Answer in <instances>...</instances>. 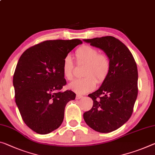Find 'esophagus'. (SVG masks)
<instances>
[{
    "label": "esophagus",
    "instance_id": "esophagus-1",
    "mask_svg": "<svg viewBox=\"0 0 155 155\" xmlns=\"http://www.w3.org/2000/svg\"><path fill=\"white\" fill-rule=\"evenodd\" d=\"M81 98H83V97L81 95H79V94H77V97H76V99H77V100H78V99H81Z\"/></svg>",
    "mask_w": 155,
    "mask_h": 155
}]
</instances>
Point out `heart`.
<instances>
[{
    "label": "heart",
    "instance_id": "b5f03b06",
    "mask_svg": "<svg viewBox=\"0 0 155 155\" xmlns=\"http://www.w3.org/2000/svg\"><path fill=\"white\" fill-rule=\"evenodd\" d=\"M78 63L85 64L83 74L85 77L76 79L68 85L70 89L77 94H86L96 87L97 81L101 83L107 77L110 70V61L106 55L89 45H83L75 52ZM74 63L70 55L65 56L63 62V72L68 80L73 78Z\"/></svg>",
    "mask_w": 155,
    "mask_h": 155
}]
</instances>
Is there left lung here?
<instances>
[{"label": "left lung", "mask_w": 155, "mask_h": 155, "mask_svg": "<svg viewBox=\"0 0 155 155\" xmlns=\"http://www.w3.org/2000/svg\"><path fill=\"white\" fill-rule=\"evenodd\" d=\"M83 41L104 51L110 61L107 77L99 89L88 94L92 107L83 114L91 128L108 133L126 124L133 112L138 94L137 64L128 48L113 36Z\"/></svg>", "instance_id": "left-lung-1"}]
</instances>
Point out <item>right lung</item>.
I'll use <instances>...</instances> for the list:
<instances>
[{
  "label": "right lung",
  "mask_w": 155,
  "mask_h": 155,
  "mask_svg": "<svg viewBox=\"0 0 155 155\" xmlns=\"http://www.w3.org/2000/svg\"><path fill=\"white\" fill-rule=\"evenodd\" d=\"M81 43L79 39L45 41L28 49L19 58L13 77L16 104L25 124L36 133L57 129L66 104L75 99L72 91H60L66 84L63 62Z\"/></svg>",
  "instance_id": "add662e5"
}]
</instances>
